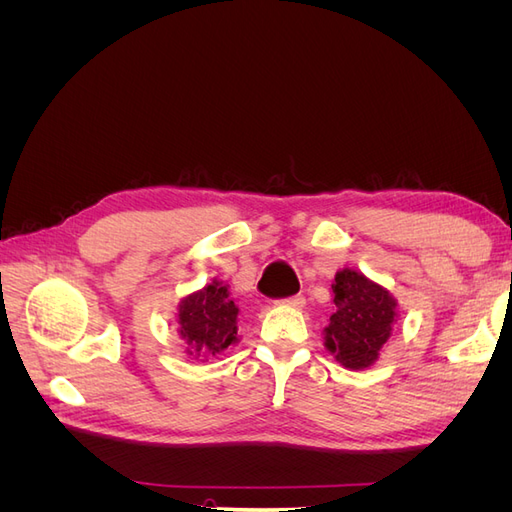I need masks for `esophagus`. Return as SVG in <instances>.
Segmentation results:
<instances>
[{"instance_id":"obj_1","label":"esophagus","mask_w":512,"mask_h":512,"mask_svg":"<svg viewBox=\"0 0 512 512\" xmlns=\"http://www.w3.org/2000/svg\"><path fill=\"white\" fill-rule=\"evenodd\" d=\"M282 305H288V307H294V309H301V307L305 305V297H303V294H294V297L284 299Z\"/></svg>"}]
</instances>
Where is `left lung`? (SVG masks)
Listing matches in <instances>:
<instances>
[{"label": "left lung", "instance_id": "obj_1", "mask_svg": "<svg viewBox=\"0 0 512 512\" xmlns=\"http://www.w3.org/2000/svg\"><path fill=\"white\" fill-rule=\"evenodd\" d=\"M335 314L324 329V346L348 369L378 361L397 318V301L380 284L354 269L337 271L333 282Z\"/></svg>", "mask_w": 512, "mask_h": 512}]
</instances>
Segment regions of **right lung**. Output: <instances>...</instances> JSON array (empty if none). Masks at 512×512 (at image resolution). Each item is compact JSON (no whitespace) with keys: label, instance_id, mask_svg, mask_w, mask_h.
Returning a JSON list of instances; mask_svg holds the SVG:
<instances>
[{"label":"right lung","instance_id":"1","mask_svg":"<svg viewBox=\"0 0 512 512\" xmlns=\"http://www.w3.org/2000/svg\"><path fill=\"white\" fill-rule=\"evenodd\" d=\"M239 307L228 297L222 282H213L179 303V333L190 356L220 354L237 342Z\"/></svg>","mask_w":512,"mask_h":512}]
</instances>
